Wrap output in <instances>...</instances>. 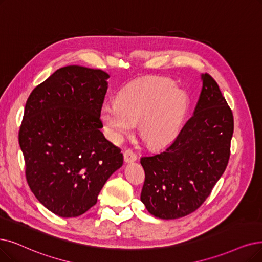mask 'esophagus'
<instances>
[{"label": "esophagus", "instance_id": "obj_1", "mask_svg": "<svg viewBox=\"0 0 262 262\" xmlns=\"http://www.w3.org/2000/svg\"><path fill=\"white\" fill-rule=\"evenodd\" d=\"M123 159H124V162L130 163V162L137 161L138 157H137V155H135V154L133 152V150L127 149V150H125V151L123 152Z\"/></svg>", "mask_w": 262, "mask_h": 262}]
</instances>
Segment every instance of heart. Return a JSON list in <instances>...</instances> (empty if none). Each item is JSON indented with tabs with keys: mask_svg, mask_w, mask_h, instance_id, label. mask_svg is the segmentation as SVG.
<instances>
[{
	"mask_svg": "<svg viewBox=\"0 0 262 262\" xmlns=\"http://www.w3.org/2000/svg\"><path fill=\"white\" fill-rule=\"evenodd\" d=\"M186 107V95L172 80L150 77L129 83L118 93L117 101L104 103L100 118L115 142L132 133L139 123L146 143L163 146L179 133Z\"/></svg>",
	"mask_w": 262,
	"mask_h": 262,
	"instance_id": "1",
	"label": "heart"
}]
</instances>
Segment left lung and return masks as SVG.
<instances>
[{
  "label": "left lung",
  "mask_w": 262,
  "mask_h": 262,
  "mask_svg": "<svg viewBox=\"0 0 262 262\" xmlns=\"http://www.w3.org/2000/svg\"><path fill=\"white\" fill-rule=\"evenodd\" d=\"M194 113L176 139L152 156L142 157L145 182L141 201L161 219L198 210L224 174L233 134V115L215 79L207 73Z\"/></svg>",
  "instance_id": "1"
}]
</instances>
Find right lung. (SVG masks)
Instances as JSON below:
<instances>
[{
    "instance_id": "right-lung-1",
    "label": "right lung",
    "mask_w": 262,
    "mask_h": 262,
    "mask_svg": "<svg viewBox=\"0 0 262 262\" xmlns=\"http://www.w3.org/2000/svg\"><path fill=\"white\" fill-rule=\"evenodd\" d=\"M107 78L102 70L64 67L27 100L19 130L27 182L37 200L60 217L86 213L123 163L120 149L100 130Z\"/></svg>"
}]
</instances>
